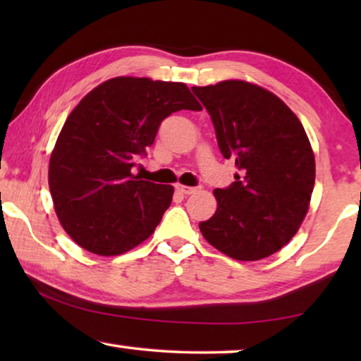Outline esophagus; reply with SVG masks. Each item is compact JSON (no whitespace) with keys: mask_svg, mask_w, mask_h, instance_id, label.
Segmentation results:
<instances>
[{"mask_svg":"<svg viewBox=\"0 0 361 361\" xmlns=\"http://www.w3.org/2000/svg\"><path fill=\"white\" fill-rule=\"evenodd\" d=\"M176 191H178L180 194H185V195H189V194H194L199 191V188L195 186H183V185H176Z\"/></svg>","mask_w":361,"mask_h":361,"instance_id":"34e87169","label":"esophagus"}]
</instances>
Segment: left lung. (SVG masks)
Wrapping results in <instances>:
<instances>
[{
  "label": "left lung",
  "instance_id": "left-lung-1",
  "mask_svg": "<svg viewBox=\"0 0 361 361\" xmlns=\"http://www.w3.org/2000/svg\"><path fill=\"white\" fill-rule=\"evenodd\" d=\"M215 127L218 146L239 173L215 189L218 209L199 224L210 245L258 261L286 245L309 210L315 159L301 121L269 90L245 81L192 87Z\"/></svg>",
  "mask_w": 361,
  "mask_h": 361
}]
</instances>
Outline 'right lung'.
Masks as SVG:
<instances>
[{
    "mask_svg": "<svg viewBox=\"0 0 361 361\" xmlns=\"http://www.w3.org/2000/svg\"><path fill=\"white\" fill-rule=\"evenodd\" d=\"M180 109H202L186 84L119 76L70 113L51 154L49 188L60 223L79 247L116 256L154 232L173 186L140 180L132 167L154 143L161 122Z\"/></svg>",
    "mask_w": 361,
    "mask_h": 361,
    "instance_id": "1",
    "label": "right lung"
}]
</instances>
